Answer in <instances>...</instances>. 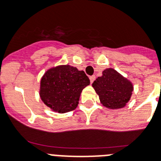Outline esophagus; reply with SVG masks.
Listing matches in <instances>:
<instances>
[{
  "label": "esophagus",
  "mask_w": 161,
  "mask_h": 161,
  "mask_svg": "<svg viewBox=\"0 0 161 161\" xmlns=\"http://www.w3.org/2000/svg\"><path fill=\"white\" fill-rule=\"evenodd\" d=\"M89 79H90V83H92L94 82V80H95V76L89 77Z\"/></svg>",
  "instance_id": "esophagus-1"
}]
</instances>
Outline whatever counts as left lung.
<instances>
[{"instance_id": "left-lung-1", "label": "left lung", "mask_w": 161, "mask_h": 161, "mask_svg": "<svg viewBox=\"0 0 161 161\" xmlns=\"http://www.w3.org/2000/svg\"><path fill=\"white\" fill-rule=\"evenodd\" d=\"M92 86L103 107L108 109L124 108L130 101L134 89L128 78L112 68L104 69L103 75L97 78Z\"/></svg>"}]
</instances>
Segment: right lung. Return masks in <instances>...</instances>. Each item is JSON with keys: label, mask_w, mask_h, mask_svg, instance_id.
<instances>
[{"label": "right lung", "mask_w": 161, "mask_h": 161, "mask_svg": "<svg viewBox=\"0 0 161 161\" xmlns=\"http://www.w3.org/2000/svg\"><path fill=\"white\" fill-rule=\"evenodd\" d=\"M90 84L83 71L69 64L49 69L40 79V97L53 112L66 113L78 107L81 92Z\"/></svg>", "instance_id": "1"}]
</instances>
